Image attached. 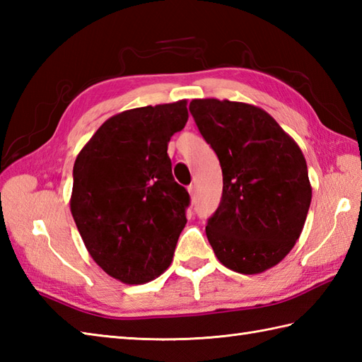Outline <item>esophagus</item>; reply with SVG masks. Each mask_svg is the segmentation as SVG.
I'll use <instances>...</instances> for the list:
<instances>
[{
    "label": "esophagus",
    "mask_w": 362,
    "mask_h": 362,
    "mask_svg": "<svg viewBox=\"0 0 362 362\" xmlns=\"http://www.w3.org/2000/svg\"><path fill=\"white\" fill-rule=\"evenodd\" d=\"M188 193H189L191 199H196V187L194 185H189L188 187Z\"/></svg>",
    "instance_id": "1"
}]
</instances>
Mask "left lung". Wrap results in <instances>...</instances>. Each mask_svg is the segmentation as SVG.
Masks as SVG:
<instances>
[{
	"label": "left lung",
	"mask_w": 362,
	"mask_h": 362,
	"mask_svg": "<svg viewBox=\"0 0 362 362\" xmlns=\"http://www.w3.org/2000/svg\"><path fill=\"white\" fill-rule=\"evenodd\" d=\"M189 112L222 169L221 204L205 227L214 255L235 272H264L294 247L310 210L302 149L257 105L206 98Z\"/></svg>",
	"instance_id": "obj_1"
}]
</instances>
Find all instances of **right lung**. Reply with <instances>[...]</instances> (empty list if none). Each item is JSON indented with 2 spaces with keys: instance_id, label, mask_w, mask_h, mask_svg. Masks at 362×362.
Masks as SVG:
<instances>
[{
  "instance_id": "1",
  "label": "right lung",
  "mask_w": 362,
  "mask_h": 362,
  "mask_svg": "<svg viewBox=\"0 0 362 362\" xmlns=\"http://www.w3.org/2000/svg\"><path fill=\"white\" fill-rule=\"evenodd\" d=\"M187 121V99L121 112L76 157V227L95 263L126 284L163 274L187 224L189 194L168 157L169 140Z\"/></svg>"
}]
</instances>
